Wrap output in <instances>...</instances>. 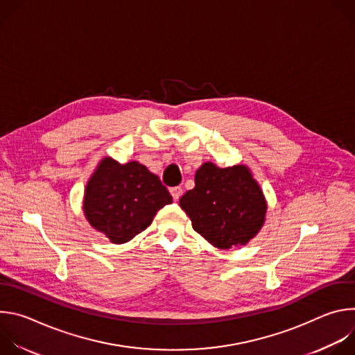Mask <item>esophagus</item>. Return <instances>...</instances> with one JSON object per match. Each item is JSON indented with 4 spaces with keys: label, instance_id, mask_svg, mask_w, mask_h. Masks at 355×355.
Listing matches in <instances>:
<instances>
[{
    "label": "esophagus",
    "instance_id": "esophagus-1",
    "mask_svg": "<svg viewBox=\"0 0 355 355\" xmlns=\"http://www.w3.org/2000/svg\"><path fill=\"white\" fill-rule=\"evenodd\" d=\"M170 192H171V195H173V199H174V200H178L180 196L182 195V188H181V187H173V188H170Z\"/></svg>",
    "mask_w": 355,
    "mask_h": 355
}]
</instances>
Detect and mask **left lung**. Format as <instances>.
<instances>
[{
	"label": "left lung",
	"mask_w": 355,
	"mask_h": 355,
	"mask_svg": "<svg viewBox=\"0 0 355 355\" xmlns=\"http://www.w3.org/2000/svg\"><path fill=\"white\" fill-rule=\"evenodd\" d=\"M192 227L218 248L245 244L264 223L266 199L244 166L219 168L202 164L195 174V188L180 198Z\"/></svg>",
	"instance_id": "obj_1"
}]
</instances>
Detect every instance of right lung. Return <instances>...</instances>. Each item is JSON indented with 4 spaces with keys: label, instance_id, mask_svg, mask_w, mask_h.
Segmentation results:
<instances>
[{
    "label": "right lung",
    "instance_id": "right-lung-1",
    "mask_svg": "<svg viewBox=\"0 0 355 355\" xmlns=\"http://www.w3.org/2000/svg\"><path fill=\"white\" fill-rule=\"evenodd\" d=\"M173 196L143 164H119L107 157L88 181L84 214L94 229L121 244L143 232Z\"/></svg>",
    "mask_w": 355,
    "mask_h": 355
}]
</instances>
